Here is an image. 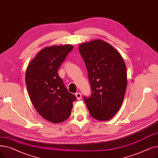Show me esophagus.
<instances>
[{
  "label": "esophagus",
  "instance_id": "obj_1",
  "mask_svg": "<svg viewBox=\"0 0 158 158\" xmlns=\"http://www.w3.org/2000/svg\"><path fill=\"white\" fill-rule=\"evenodd\" d=\"M75 96H76V98H77V100H80V99H81L82 95H81V94L80 92H77V93L75 94Z\"/></svg>",
  "mask_w": 158,
  "mask_h": 158
}]
</instances>
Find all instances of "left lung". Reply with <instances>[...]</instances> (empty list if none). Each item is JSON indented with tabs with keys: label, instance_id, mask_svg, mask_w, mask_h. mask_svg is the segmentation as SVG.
<instances>
[{
	"label": "left lung",
	"instance_id": "8db88e82",
	"mask_svg": "<svg viewBox=\"0 0 158 158\" xmlns=\"http://www.w3.org/2000/svg\"><path fill=\"white\" fill-rule=\"evenodd\" d=\"M79 50L86 66L92 94L84 96L94 118L110 119L119 110L127 86V68L121 54L102 40L81 44Z\"/></svg>",
	"mask_w": 158,
	"mask_h": 158
}]
</instances>
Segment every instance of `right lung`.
<instances>
[{
	"label": "right lung",
	"instance_id": "right-lung-1",
	"mask_svg": "<svg viewBox=\"0 0 158 158\" xmlns=\"http://www.w3.org/2000/svg\"><path fill=\"white\" fill-rule=\"evenodd\" d=\"M73 48L70 44L45 48L31 61L26 72V84L32 104L51 123H61L69 118L73 102L76 100L57 73Z\"/></svg>",
	"mask_w": 158,
	"mask_h": 158
}]
</instances>
